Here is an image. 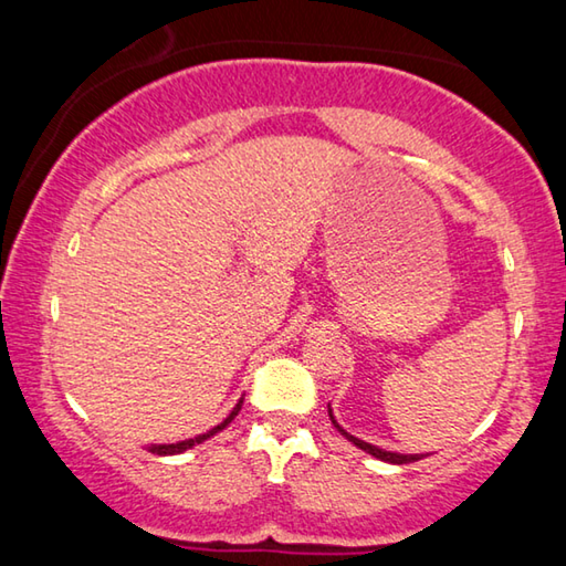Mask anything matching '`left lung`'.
<instances>
[{"label": "left lung", "instance_id": "obj_1", "mask_svg": "<svg viewBox=\"0 0 566 566\" xmlns=\"http://www.w3.org/2000/svg\"><path fill=\"white\" fill-rule=\"evenodd\" d=\"M327 409H329V419H332V424L337 427V432H339V434L347 437L354 447H359V449H361V452H367V454H371V457L381 459V462H389V464H409V462H417V459L424 457V454H399V452H387V449H379V447H375V444L364 442V439L352 437V434L347 432V429H342L339 421L334 419V415H332V407H327Z\"/></svg>", "mask_w": 566, "mask_h": 566}]
</instances>
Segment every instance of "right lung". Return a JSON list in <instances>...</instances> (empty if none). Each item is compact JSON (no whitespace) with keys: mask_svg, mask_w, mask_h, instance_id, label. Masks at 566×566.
Segmentation results:
<instances>
[{"mask_svg":"<svg viewBox=\"0 0 566 566\" xmlns=\"http://www.w3.org/2000/svg\"><path fill=\"white\" fill-rule=\"evenodd\" d=\"M239 409H242V399L237 401V407L232 409V415H229L222 424H217L214 429H209L207 434H199V437H195V439H185V442H177V444H151L149 447V452H155V454H181V452H187V449H191L195 444H202L205 439H209V437H214L217 432H222V429L229 424V421H232L237 415H239Z\"/></svg>","mask_w":566,"mask_h":566,"instance_id":"obj_1","label":"right lung"}]
</instances>
